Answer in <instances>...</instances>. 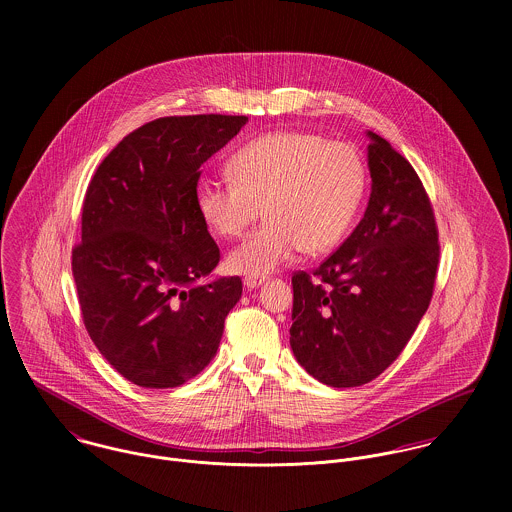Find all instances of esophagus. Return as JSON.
I'll list each match as a JSON object with an SVG mask.
<instances>
[{
	"mask_svg": "<svg viewBox=\"0 0 512 512\" xmlns=\"http://www.w3.org/2000/svg\"><path fill=\"white\" fill-rule=\"evenodd\" d=\"M264 282H266V278H258V276H246V278H244V286H246L248 290L260 288Z\"/></svg>",
	"mask_w": 512,
	"mask_h": 512,
	"instance_id": "1",
	"label": "esophagus"
}]
</instances>
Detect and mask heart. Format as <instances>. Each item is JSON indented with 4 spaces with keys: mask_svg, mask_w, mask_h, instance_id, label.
I'll return each mask as SVG.
<instances>
[{
    "mask_svg": "<svg viewBox=\"0 0 512 512\" xmlns=\"http://www.w3.org/2000/svg\"><path fill=\"white\" fill-rule=\"evenodd\" d=\"M232 179H201L195 203L224 238L240 236L262 213L266 222L228 256L238 274L268 276L305 250L337 246L357 217L366 163L349 144L303 132H274L240 147L228 161Z\"/></svg>",
    "mask_w": 512,
    "mask_h": 512,
    "instance_id": "heart-1",
    "label": "heart"
}]
</instances>
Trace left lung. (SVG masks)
<instances>
[{
  "label": "left lung",
  "mask_w": 512,
  "mask_h": 512,
  "mask_svg": "<svg viewBox=\"0 0 512 512\" xmlns=\"http://www.w3.org/2000/svg\"><path fill=\"white\" fill-rule=\"evenodd\" d=\"M366 136L365 217L313 274L292 278L293 355L333 388L366 384L396 361L438 272V226L418 173L384 138Z\"/></svg>",
  "instance_id": "left-lung-1"
}]
</instances>
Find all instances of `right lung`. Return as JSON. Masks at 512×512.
Masks as SVG:
<instances>
[{
  "label": "right lung",
  "instance_id": "obj_1",
  "mask_svg": "<svg viewBox=\"0 0 512 512\" xmlns=\"http://www.w3.org/2000/svg\"><path fill=\"white\" fill-rule=\"evenodd\" d=\"M246 116H169L128 134L98 165L82 205L73 276L102 357L144 388H175L219 349L242 295L238 276L207 280L220 250L195 203L199 167Z\"/></svg>",
  "mask_w": 512,
  "mask_h": 512
}]
</instances>
